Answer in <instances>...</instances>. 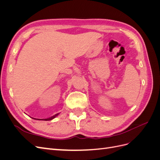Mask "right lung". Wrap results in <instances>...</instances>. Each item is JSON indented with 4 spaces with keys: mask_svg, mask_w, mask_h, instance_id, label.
Listing matches in <instances>:
<instances>
[{
    "mask_svg": "<svg viewBox=\"0 0 160 160\" xmlns=\"http://www.w3.org/2000/svg\"><path fill=\"white\" fill-rule=\"evenodd\" d=\"M59 113H57V114H55V115H53V116H52V117H51V118H47V119H38V120H44V121H50V120H52V119H54V118H55L57 116L59 115Z\"/></svg>",
    "mask_w": 160,
    "mask_h": 160,
    "instance_id": "add662e5",
    "label": "right lung"
}]
</instances>
